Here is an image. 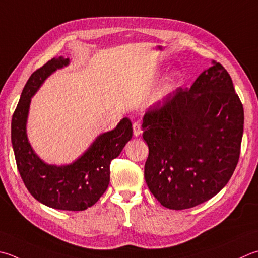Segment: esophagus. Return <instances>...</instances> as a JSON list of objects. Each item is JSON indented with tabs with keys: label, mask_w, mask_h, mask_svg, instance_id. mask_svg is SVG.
I'll list each match as a JSON object with an SVG mask.
<instances>
[{
	"label": "esophagus",
	"mask_w": 258,
	"mask_h": 258,
	"mask_svg": "<svg viewBox=\"0 0 258 258\" xmlns=\"http://www.w3.org/2000/svg\"><path fill=\"white\" fill-rule=\"evenodd\" d=\"M133 132L135 136H140L141 133H142V130H141V125L139 122H135L133 124Z\"/></svg>",
	"instance_id": "esophagus-1"
}]
</instances>
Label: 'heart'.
Here are the masks:
<instances>
[{
  "label": "heart",
  "instance_id": "obj_1",
  "mask_svg": "<svg viewBox=\"0 0 258 258\" xmlns=\"http://www.w3.org/2000/svg\"><path fill=\"white\" fill-rule=\"evenodd\" d=\"M174 84H176V82H175V83H174Z\"/></svg>",
  "mask_w": 258,
  "mask_h": 258
}]
</instances>
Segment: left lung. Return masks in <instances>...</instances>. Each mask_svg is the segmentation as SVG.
<instances>
[{"label":"left lung","instance_id":"left-lung-1","mask_svg":"<svg viewBox=\"0 0 258 258\" xmlns=\"http://www.w3.org/2000/svg\"><path fill=\"white\" fill-rule=\"evenodd\" d=\"M149 146L144 178L159 203L173 210L209 200L228 183L238 163L244 108L219 62L178 89L143 118Z\"/></svg>","mask_w":258,"mask_h":258}]
</instances>
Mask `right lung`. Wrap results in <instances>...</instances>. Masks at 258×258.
<instances>
[{
	"mask_svg": "<svg viewBox=\"0 0 258 258\" xmlns=\"http://www.w3.org/2000/svg\"><path fill=\"white\" fill-rule=\"evenodd\" d=\"M69 59L53 58L30 76L11 123L15 161L23 182L35 199L53 209L82 211L97 203L109 184V165L132 139V123L124 117L109 132L97 136L87 151L67 165L47 164L34 153L27 136V119L32 96Z\"/></svg>",
	"mask_w": 258,
	"mask_h": 258,
	"instance_id": "add662e5",
	"label": "right lung"
}]
</instances>
